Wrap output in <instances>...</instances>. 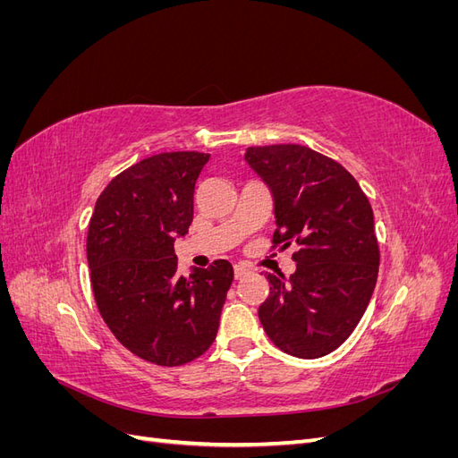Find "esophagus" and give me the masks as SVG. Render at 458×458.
I'll return each instance as SVG.
<instances>
[{
    "label": "esophagus",
    "mask_w": 458,
    "mask_h": 458,
    "mask_svg": "<svg viewBox=\"0 0 458 458\" xmlns=\"http://www.w3.org/2000/svg\"><path fill=\"white\" fill-rule=\"evenodd\" d=\"M248 273H250V269L244 267V266H234V279H242V276H246Z\"/></svg>",
    "instance_id": "obj_1"
}]
</instances>
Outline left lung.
I'll list each match as a JSON object with an SVG mask.
<instances>
[{"label":"left lung","instance_id":"1","mask_svg":"<svg viewBox=\"0 0 458 458\" xmlns=\"http://www.w3.org/2000/svg\"><path fill=\"white\" fill-rule=\"evenodd\" d=\"M246 162L275 202L273 246H296V271L267 273L258 317L288 355L317 359L345 342L369 306L380 248L372 208L342 164L301 145L248 147Z\"/></svg>","mask_w":458,"mask_h":458}]
</instances>
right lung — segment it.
Wrapping results in <instances>:
<instances>
[{
    "instance_id": "obj_1",
    "label": "right lung",
    "mask_w": 458,
    "mask_h": 458,
    "mask_svg": "<svg viewBox=\"0 0 458 458\" xmlns=\"http://www.w3.org/2000/svg\"><path fill=\"white\" fill-rule=\"evenodd\" d=\"M206 152H160L120 172L95 202L88 263L97 310L116 340L160 367L185 365L216 340L233 266L177 275L175 234L192 221Z\"/></svg>"
}]
</instances>
